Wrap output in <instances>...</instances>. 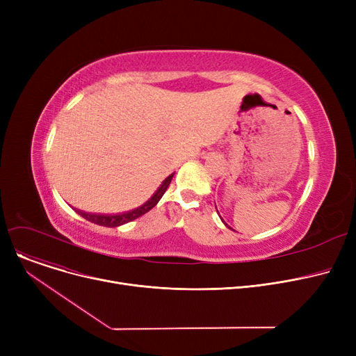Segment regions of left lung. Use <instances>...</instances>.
Returning <instances> with one entry per match:
<instances>
[{
  "label": "left lung",
  "mask_w": 356,
  "mask_h": 356,
  "mask_svg": "<svg viewBox=\"0 0 356 356\" xmlns=\"http://www.w3.org/2000/svg\"><path fill=\"white\" fill-rule=\"evenodd\" d=\"M215 207H216V204H215ZM222 222H223V220H222ZM223 223H225V222H223ZM225 227H228V225H227V223H225ZM228 228H229V227H228Z\"/></svg>",
  "instance_id": "8db88e82"
}]
</instances>
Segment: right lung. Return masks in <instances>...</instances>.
<instances>
[{"instance_id": "right-lung-1", "label": "right lung", "mask_w": 356, "mask_h": 356, "mask_svg": "<svg viewBox=\"0 0 356 356\" xmlns=\"http://www.w3.org/2000/svg\"><path fill=\"white\" fill-rule=\"evenodd\" d=\"M173 176H175V173H172L170 176H167L161 181V184L159 186L157 191L153 193V196L149 197L144 204H141V207H138L137 209H133V211L125 212V213H118V215H99V213H88V212H82V211H78V213L82 218H85L86 220L97 223V225H102V227H108V228H115V227L124 225V223L134 220V219L143 216L144 213H147L148 211H152L159 203V200L161 199L164 192L167 191L168 184H170Z\"/></svg>"}]
</instances>
